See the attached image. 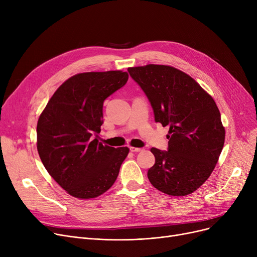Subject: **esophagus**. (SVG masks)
<instances>
[{
    "label": "esophagus",
    "mask_w": 257,
    "mask_h": 257,
    "mask_svg": "<svg viewBox=\"0 0 257 257\" xmlns=\"http://www.w3.org/2000/svg\"><path fill=\"white\" fill-rule=\"evenodd\" d=\"M130 151H131V152H141V151H143V149H142V148L130 147Z\"/></svg>",
    "instance_id": "esophagus-1"
}]
</instances>
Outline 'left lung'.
<instances>
[{"mask_svg": "<svg viewBox=\"0 0 257 257\" xmlns=\"http://www.w3.org/2000/svg\"><path fill=\"white\" fill-rule=\"evenodd\" d=\"M149 99L155 121L169 126L168 151L152 148L151 184L170 196L194 193L210 176L225 142L219 108L210 94L184 72L164 64L129 67Z\"/></svg>", "mask_w": 257, "mask_h": 257, "instance_id": "left-lung-1", "label": "left lung"}]
</instances>
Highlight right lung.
<instances>
[{"label": "right lung", "mask_w": 257, "mask_h": 257, "mask_svg": "<svg viewBox=\"0 0 257 257\" xmlns=\"http://www.w3.org/2000/svg\"><path fill=\"white\" fill-rule=\"evenodd\" d=\"M128 77L123 71L72 76L39 115V157L51 177L75 198H97L109 190L129 153L127 147L113 148L92 140L101 131L104 100L123 87Z\"/></svg>", "instance_id": "right-lung-1"}]
</instances>
